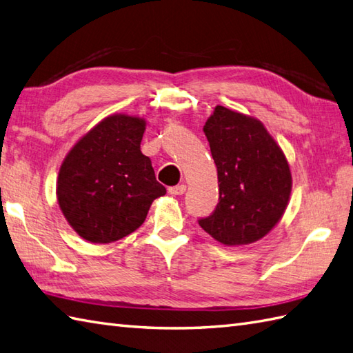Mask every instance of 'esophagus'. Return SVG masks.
Listing matches in <instances>:
<instances>
[{"label":"esophagus","instance_id":"34e87169","mask_svg":"<svg viewBox=\"0 0 353 353\" xmlns=\"http://www.w3.org/2000/svg\"><path fill=\"white\" fill-rule=\"evenodd\" d=\"M185 192V184H178L174 187H169V193L174 194V196H181Z\"/></svg>","mask_w":353,"mask_h":353}]
</instances>
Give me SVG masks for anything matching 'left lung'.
<instances>
[{
    "label": "left lung",
    "instance_id": "obj_1",
    "mask_svg": "<svg viewBox=\"0 0 353 353\" xmlns=\"http://www.w3.org/2000/svg\"><path fill=\"white\" fill-rule=\"evenodd\" d=\"M217 168L219 202L201 228L226 246L263 239L283 217L292 192L284 152L264 125L217 105L203 125Z\"/></svg>",
    "mask_w": 353,
    "mask_h": 353
}]
</instances>
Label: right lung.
Listing matches in <instances>:
<instances>
[{"label": "right lung", "mask_w": 353, "mask_h": 353, "mask_svg": "<svg viewBox=\"0 0 353 353\" xmlns=\"http://www.w3.org/2000/svg\"><path fill=\"white\" fill-rule=\"evenodd\" d=\"M145 125L140 117L108 116L61 164L59 205L84 240L112 243L127 237L145 222L152 201L166 193L151 160L140 151Z\"/></svg>", "instance_id": "add662e5"}]
</instances>
